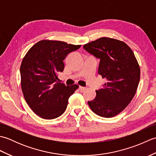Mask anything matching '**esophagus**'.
I'll list each match as a JSON object with an SVG mask.
<instances>
[{
    "mask_svg": "<svg viewBox=\"0 0 156 156\" xmlns=\"http://www.w3.org/2000/svg\"><path fill=\"white\" fill-rule=\"evenodd\" d=\"M86 90V88L85 87H79V90H80V92H83L84 90Z\"/></svg>",
    "mask_w": 156,
    "mask_h": 156,
    "instance_id": "34e87169",
    "label": "esophagus"
}]
</instances>
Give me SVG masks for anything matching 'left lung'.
Instances as JSON below:
<instances>
[{
	"mask_svg": "<svg viewBox=\"0 0 156 156\" xmlns=\"http://www.w3.org/2000/svg\"><path fill=\"white\" fill-rule=\"evenodd\" d=\"M83 48L101 59L98 74L106 80L103 88L88 104L95 114L113 117L130 103L140 80V68L132 49L125 42L101 37L84 45Z\"/></svg>",
	"mask_w": 156,
	"mask_h": 156,
	"instance_id": "left-lung-1",
	"label": "left lung"
}]
</instances>
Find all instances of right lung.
<instances>
[{
  "label": "right lung",
  "mask_w": 156,
  "mask_h": 156,
  "mask_svg": "<svg viewBox=\"0 0 156 156\" xmlns=\"http://www.w3.org/2000/svg\"><path fill=\"white\" fill-rule=\"evenodd\" d=\"M81 45L44 39L29 49L20 72L21 84L26 102L35 113L44 119H55L67 107L68 98L78 85L66 86L58 81L64 69V59Z\"/></svg>",
  "instance_id": "add662e5"
}]
</instances>
